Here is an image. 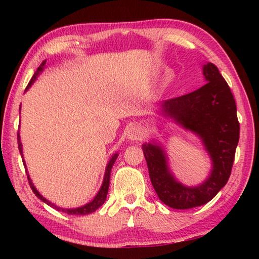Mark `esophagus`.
Wrapping results in <instances>:
<instances>
[{"mask_svg": "<svg viewBox=\"0 0 259 259\" xmlns=\"http://www.w3.org/2000/svg\"><path fill=\"white\" fill-rule=\"evenodd\" d=\"M144 130L139 125H133L128 130V138L131 140H140L144 138Z\"/></svg>", "mask_w": 259, "mask_h": 259, "instance_id": "obj_1", "label": "esophagus"}]
</instances>
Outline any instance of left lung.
I'll list each match as a JSON object with an SVG mask.
<instances>
[{
    "instance_id": "left-lung-1",
    "label": "left lung",
    "mask_w": 259,
    "mask_h": 259,
    "mask_svg": "<svg viewBox=\"0 0 259 259\" xmlns=\"http://www.w3.org/2000/svg\"><path fill=\"white\" fill-rule=\"evenodd\" d=\"M208 82L200 89L162 103L165 115L174 117L184 128L200 136L212 161L207 181L198 187L176 182L166 166L160 146L144 144L148 174L159 199L174 209H191L205 204L226 185L239 143L240 123L236 105L225 78L211 63L203 66Z\"/></svg>"
}]
</instances>
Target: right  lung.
Here are the masks:
<instances>
[{
  "label": "right lung",
  "mask_w": 259,
  "mask_h": 259,
  "mask_svg": "<svg viewBox=\"0 0 259 259\" xmlns=\"http://www.w3.org/2000/svg\"><path fill=\"white\" fill-rule=\"evenodd\" d=\"M45 65H46V60L42 61V64H41L40 66H38V68L36 69V72L34 73V75H33L32 78H30V81H29V83H28L27 88H26V90H27L28 88H29L30 85H32V83L35 81V78H36V76L43 71V68H45ZM17 139H18V148H19V152H20V154L23 155V147H21L19 133L17 134ZM116 157H117V154H114V155L112 156V159L109 160V162H108V164H107V166H106V171H105V177H104L103 185H102V188H100V190H99L98 194L95 196V199H94L93 201H91V202H89L88 204L83 205V207H80V208H76V209H61V208H59V207H56L55 204L50 203L49 201L43 198V196L40 194V193L37 192L36 188L34 187L33 183H32V181H30V178H29L28 174H27V178H28L29 186H30V188H32V191L34 192V194L36 195L38 199L42 200L43 202H46L48 205H50V207L55 208V209H57V210H61V211H63V212H66V213H68V214H78V216H80V214L91 213V212L96 211V210H97V209L100 207V205H102V204L105 202V200H106V196H107V193H108V187H109V177H111V170H112V166H113V164H114V162H115V160H116ZM23 163H24V165L26 166L24 160H23Z\"/></svg>",
  "instance_id": "obj_1"
}]
</instances>
